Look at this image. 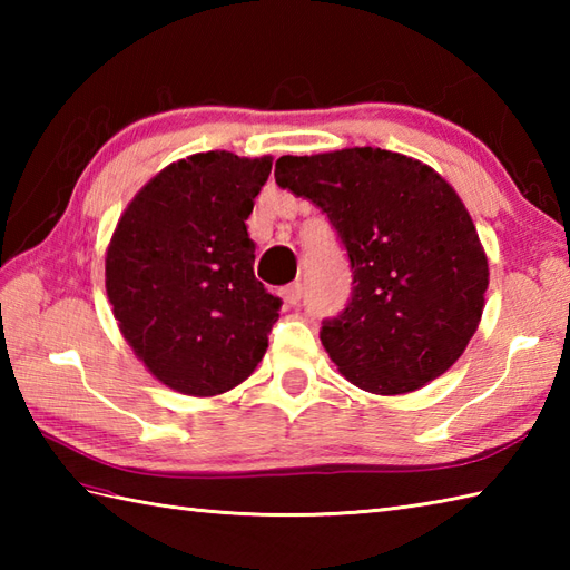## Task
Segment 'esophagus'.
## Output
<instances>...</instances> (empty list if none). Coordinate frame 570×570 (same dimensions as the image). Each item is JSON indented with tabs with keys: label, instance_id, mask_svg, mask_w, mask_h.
Here are the masks:
<instances>
[{
	"label": "esophagus",
	"instance_id": "34e87169",
	"mask_svg": "<svg viewBox=\"0 0 570 570\" xmlns=\"http://www.w3.org/2000/svg\"><path fill=\"white\" fill-rule=\"evenodd\" d=\"M282 298H284V304H286L288 308L298 306L301 298H304V286H301L298 282H296V284H288L286 288H282Z\"/></svg>",
	"mask_w": 570,
	"mask_h": 570
}]
</instances>
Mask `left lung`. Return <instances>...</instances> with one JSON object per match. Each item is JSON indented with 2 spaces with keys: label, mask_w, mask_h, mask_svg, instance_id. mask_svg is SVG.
Wrapping results in <instances>:
<instances>
[{
  "label": "left lung",
  "mask_w": 570,
  "mask_h": 570,
  "mask_svg": "<svg viewBox=\"0 0 570 570\" xmlns=\"http://www.w3.org/2000/svg\"><path fill=\"white\" fill-rule=\"evenodd\" d=\"M276 184L328 215L353 266V296L321 343L347 382L406 394L463 355L490 269L453 186L411 156L355 147L282 156Z\"/></svg>",
  "instance_id": "1"
}]
</instances>
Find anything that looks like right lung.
<instances>
[{
	"instance_id": "right-lung-1",
	"label": "right lung",
	"mask_w": 570,
	"mask_h": 570,
	"mask_svg": "<svg viewBox=\"0 0 570 570\" xmlns=\"http://www.w3.org/2000/svg\"><path fill=\"white\" fill-rule=\"evenodd\" d=\"M272 156L205 151L156 174L119 217L105 288L125 341L156 380L188 396L245 382L282 301L254 276L245 220Z\"/></svg>"
}]
</instances>
